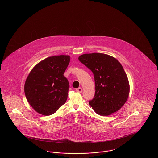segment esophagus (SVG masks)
<instances>
[{"instance_id":"34e87169","label":"esophagus","mask_w":158,"mask_h":158,"mask_svg":"<svg viewBox=\"0 0 158 158\" xmlns=\"http://www.w3.org/2000/svg\"><path fill=\"white\" fill-rule=\"evenodd\" d=\"M76 90L77 92H79V93H81L82 92V88H77Z\"/></svg>"}]
</instances>
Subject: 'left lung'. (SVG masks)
Instances as JSON below:
<instances>
[{"label":"left lung","instance_id":"1","mask_svg":"<svg viewBox=\"0 0 158 158\" xmlns=\"http://www.w3.org/2000/svg\"><path fill=\"white\" fill-rule=\"evenodd\" d=\"M78 59L94 76L95 94L89 101L92 108L102 116L118 111L126 103L130 92L127 76L120 63L102 53L85 54Z\"/></svg>","mask_w":158,"mask_h":158}]
</instances>
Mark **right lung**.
<instances>
[{
	"label": "right lung",
	"mask_w": 158,
	"mask_h": 158,
	"mask_svg": "<svg viewBox=\"0 0 158 158\" xmlns=\"http://www.w3.org/2000/svg\"><path fill=\"white\" fill-rule=\"evenodd\" d=\"M70 56L60 55L46 58L33 68L24 86L26 98L37 113L50 115L65 104L69 83L63 74Z\"/></svg>",
	"instance_id": "1"
}]
</instances>
